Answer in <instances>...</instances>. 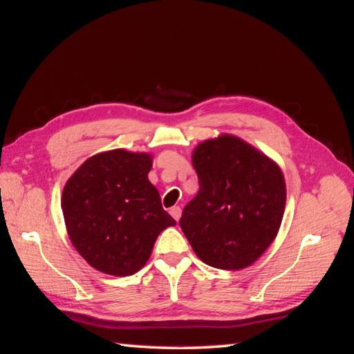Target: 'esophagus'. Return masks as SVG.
Listing matches in <instances>:
<instances>
[{
  "label": "esophagus",
  "mask_w": 354,
  "mask_h": 354,
  "mask_svg": "<svg viewBox=\"0 0 354 354\" xmlns=\"http://www.w3.org/2000/svg\"><path fill=\"white\" fill-rule=\"evenodd\" d=\"M170 214L175 221H179V217H181V207H171L170 208Z\"/></svg>",
  "instance_id": "1"
}]
</instances>
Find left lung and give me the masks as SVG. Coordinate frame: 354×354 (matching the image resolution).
<instances>
[{
    "instance_id": "1",
    "label": "left lung",
    "mask_w": 354,
    "mask_h": 354,
    "mask_svg": "<svg viewBox=\"0 0 354 354\" xmlns=\"http://www.w3.org/2000/svg\"><path fill=\"white\" fill-rule=\"evenodd\" d=\"M199 192L179 225L208 266L236 270L252 265L274 242L286 207L280 167L231 135L196 147Z\"/></svg>"
}]
</instances>
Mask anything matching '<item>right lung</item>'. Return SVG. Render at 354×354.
<instances>
[{"mask_svg":"<svg viewBox=\"0 0 354 354\" xmlns=\"http://www.w3.org/2000/svg\"><path fill=\"white\" fill-rule=\"evenodd\" d=\"M150 169V155L117 149L89 158L65 185L62 212L71 243L100 272L135 274L160 232L176 223L149 183Z\"/></svg>","mask_w":354,"mask_h":354,"instance_id":"1","label":"right lung"}]
</instances>
